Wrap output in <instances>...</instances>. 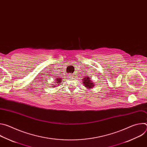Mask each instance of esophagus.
Listing matches in <instances>:
<instances>
[{"mask_svg": "<svg viewBox=\"0 0 147 147\" xmlns=\"http://www.w3.org/2000/svg\"><path fill=\"white\" fill-rule=\"evenodd\" d=\"M72 76V75H71V76Z\"/></svg>", "mask_w": 147, "mask_h": 147, "instance_id": "34e87169", "label": "esophagus"}]
</instances>
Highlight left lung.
Returning <instances> with one entry per match:
<instances>
[{
    "label": "left lung",
    "instance_id": "obj_1",
    "mask_svg": "<svg viewBox=\"0 0 147 147\" xmlns=\"http://www.w3.org/2000/svg\"><path fill=\"white\" fill-rule=\"evenodd\" d=\"M82 82L84 85V87H86L87 89H91L92 88L94 87V84L92 81H91L90 77H85L82 79Z\"/></svg>",
    "mask_w": 147,
    "mask_h": 147
}]
</instances>
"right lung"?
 <instances>
[{
  "label": "right lung",
  "instance_id": "right-lung-1",
  "mask_svg": "<svg viewBox=\"0 0 147 147\" xmlns=\"http://www.w3.org/2000/svg\"><path fill=\"white\" fill-rule=\"evenodd\" d=\"M55 81H55V83H57V84H59V83H60V82H61L60 78H57ZM56 86H57V85H56Z\"/></svg>",
  "mask_w": 147,
  "mask_h": 147
}]
</instances>
